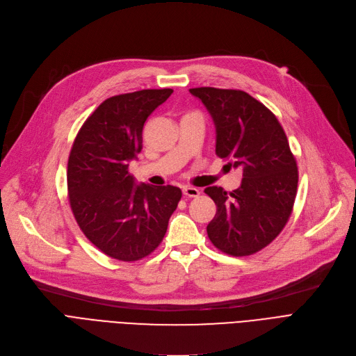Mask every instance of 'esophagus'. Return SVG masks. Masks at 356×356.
I'll return each instance as SVG.
<instances>
[{"label":"esophagus","mask_w":356,"mask_h":356,"mask_svg":"<svg viewBox=\"0 0 356 356\" xmlns=\"http://www.w3.org/2000/svg\"><path fill=\"white\" fill-rule=\"evenodd\" d=\"M183 195L186 197H197L200 195V192H199V189L192 188V186H184V188H183Z\"/></svg>","instance_id":"obj_1"}]
</instances>
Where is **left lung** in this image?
<instances>
[{"label": "left lung", "mask_w": 356, "mask_h": 356, "mask_svg": "<svg viewBox=\"0 0 356 356\" xmlns=\"http://www.w3.org/2000/svg\"><path fill=\"white\" fill-rule=\"evenodd\" d=\"M189 90L213 120L216 156L242 170L238 189H204L216 204L208 236L222 252L251 255L282 232L294 204L298 173L286 133L273 112L244 90Z\"/></svg>", "instance_id": "obj_1"}]
</instances>
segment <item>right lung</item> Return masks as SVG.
Segmentation results:
<instances>
[{
    "label": "right lung",
    "mask_w": 356,
    "mask_h": 356,
    "mask_svg": "<svg viewBox=\"0 0 356 356\" xmlns=\"http://www.w3.org/2000/svg\"><path fill=\"white\" fill-rule=\"evenodd\" d=\"M173 89H143L105 99L85 121L67 161L70 208L85 236L111 258L137 261L165 235L181 191L137 184L129 161L143 148V128Z\"/></svg>",
    "instance_id": "obj_1"
}]
</instances>
